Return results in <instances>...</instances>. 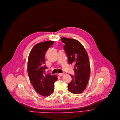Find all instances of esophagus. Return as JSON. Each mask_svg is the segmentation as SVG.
Here are the masks:
<instances>
[{
  "label": "esophagus",
  "mask_w": 120,
  "mask_h": 120,
  "mask_svg": "<svg viewBox=\"0 0 120 120\" xmlns=\"http://www.w3.org/2000/svg\"><path fill=\"white\" fill-rule=\"evenodd\" d=\"M64 75H65L64 73H59V74H58V75H59V76H64Z\"/></svg>",
  "instance_id": "esophagus-1"
}]
</instances>
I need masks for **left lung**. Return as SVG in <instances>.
Returning <instances> with one entry per match:
<instances>
[{
    "mask_svg": "<svg viewBox=\"0 0 120 120\" xmlns=\"http://www.w3.org/2000/svg\"><path fill=\"white\" fill-rule=\"evenodd\" d=\"M69 64L74 65L75 76L68 84V91L74 94L82 93L86 87L90 77V67L87 53L82 44L71 38H61Z\"/></svg>",
    "mask_w": 120,
    "mask_h": 120,
    "instance_id": "obj_1",
    "label": "left lung"
}]
</instances>
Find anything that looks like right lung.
I'll return each mask as SVG.
<instances>
[{"instance_id":"obj_1","label":"right lung","mask_w":120,"mask_h":120,"mask_svg":"<svg viewBox=\"0 0 120 120\" xmlns=\"http://www.w3.org/2000/svg\"><path fill=\"white\" fill-rule=\"evenodd\" d=\"M54 41L39 43L33 48L28 59L27 71L30 81L35 91L43 96H49L54 91V83L58 79L56 75L46 74L45 54Z\"/></svg>"}]
</instances>
